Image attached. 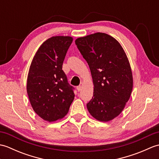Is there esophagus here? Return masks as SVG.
Wrapping results in <instances>:
<instances>
[{"mask_svg":"<svg viewBox=\"0 0 159 159\" xmlns=\"http://www.w3.org/2000/svg\"><path fill=\"white\" fill-rule=\"evenodd\" d=\"M76 89L78 90V92H80V91H81V89H82V86H78L76 87Z\"/></svg>","mask_w":159,"mask_h":159,"instance_id":"34e87169","label":"esophagus"}]
</instances>
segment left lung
I'll list each match as a JSON object with an SVG mask.
<instances>
[{
  "instance_id": "obj_1",
  "label": "left lung",
  "mask_w": 159,
  "mask_h": 159,
  "mask_svg": "<svg viewBox=\"0 0 159 159\" xmlns=\"http://www.w3.org/2000/svg\"><path fill=\"white\" fill-rule=\"evenodd\" d=\"M75 43L88 63L94 85L87 109L97 120H112L123 111L133 90V74L126 53L116 39L104 33L77 38Z\"/></svg>"
}]
</instances>
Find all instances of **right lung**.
Returning a JSON list of instances; mask_svg holds the SVG:
<instances>
[{"mask_svg":"<svg viewBox=\"0 0 159 159\" xmlns=\"http://www.w3.org/2000/svg\"><path fill=\"white\" fill-rule=\"evenodd\" d=\"M73 41L70 36H54L40 46L30 66L26 91L31 107L49 122L63 118L74 99V87L62 70L67 50Z\"/></svg>","mask_w":159,"mask_h":159,"instance_id":"add662e5","label":"right lung"}]
</instances>
